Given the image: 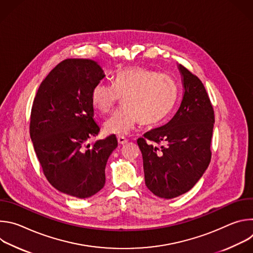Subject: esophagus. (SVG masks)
Masks as SVG:
<instances>
[{
    "label": "esophagus",
    "instance_id": "1",
    "mask_svg": "<svg viewBox=\"0 0 253 253\" xmlns=\"http://www.w3.org/2000/svg\"><path fill=\"white\" fill-rule=\"evenodd\" d=\"M117 140H118V143L120 144V145H123V144H125L128 141L124 136H118Z\"/></svg>",
    "mask_w": 253,
    "mask_h": 253
}]
</instances>
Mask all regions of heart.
Segmentation results:
<instances>
[{"label": "heart", "instance_id": "obj_1", "mask_svg": "<svg viewBox=\"0 0 253 253\" xmlns=\"http://www.w3.org/2000/svg\"><path fill=\"white\" fill-rule=\"evenodd\" d=\"M114 85L98 83L92 91V105L101 114L113 111L123 98L124 108L105 123L107 133L123 136L141 122L154 126L172 111L177 99V87L172 78L156 71L131 67L114 76Z\"/></svg>", "mask_w": 253, "mask_h": 253}]
</instances>
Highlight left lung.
<instances>
[{
  "label": "left lung",
  "instance_id": "1",
  "mask_svg": "<svg viewBox=\"0 0 253 253\" xmlns=\"http://www.w3.org/2000/svg\"><path fill=\"white\" fill-rule=\"evenodd\" d=\"M184 91L174 117L137 140L145 184L156 196L171 199L189 191L211 160L214 110L200 79L178 64Z\"/></svg>",
  "mask_w": 253,
  "mask_h": 253
}]
</instances>
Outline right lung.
Listing matches in <instances>:
<instances>
[{
    "label": "right lung",
    "instance_id": "add662e5",
    "mask_svg": "<svg viewBox=\"0 0 253 253\" xmlns=\"http://www.w3.org/2000/svg\"><path fill=\"white\" fill-rule=\"evenodd\" d=\"M105 77L98 62L66 59L41 83L31 110L30 136L49 183L88 198L105 185V167L117 147L115 135L92 144L100 127L93 119L92 91Z\"/></svg>",
    "mask_w": 253,
    "mask_h": 253
}]
</instances>
